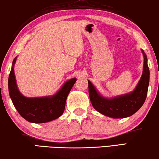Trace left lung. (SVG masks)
Returning <instances> with one entry per match:
<instances>
[{
	"label": "left lung",
	"instance_id": "left-lung-1",
	"mask_svg": "<svg viewBox=\"0 0 159 159\" xmlns=\"http://www.w3.org/2000/svg\"><path fill=\"white\" fill-rule=\"evenodd\" d=\"M141 52L144 58L143 73L136 87L132 92L111 98H105L88 80L89 99L97 111L112 118H124L133 116L142 107L148 93L150 72L146 53L142 49Z\"/></svg>",
	"mask_w": 159,
	"mask_h": 159
}]
</instances>
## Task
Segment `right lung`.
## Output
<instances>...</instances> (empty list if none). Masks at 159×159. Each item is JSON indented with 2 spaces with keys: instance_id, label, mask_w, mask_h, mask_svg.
I'll return each mask as SVG.
<instances>
[{
  "instance_id": "1",
  "label": "right lung",
  "mask_w": 159,
  "mask_h": 159,
  "mask_svg": "<svg viewBox=\"0 0 159 159\" xmlns=\"http://www.w3.org/2000/svg\"><path fill=\"white\" fill-rule=\"evenodd\" d=\"M17 57L13 59L8 77V91L13 104L20 116L33 123H43L54 120L63 114L66 100L77 81L75 77L67 80L54 95L36 98L23 95L18 88L14 72Z\"/></svg>"
}]
</instances>
